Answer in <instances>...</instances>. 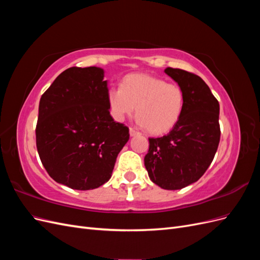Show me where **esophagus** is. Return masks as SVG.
I'll return each instance as SVG.
<instances>
[{"label":"esophagus","instance_id":"obj_1","mask_svg":"<svg viewBox=\"0 0 260 260\" xmlns=\"http://www.w3.org/2000/svg\"><path fill=\"white\" fill-rule=\"evenodd\" d=\"M129 133H130V137H135V136L140 135V132H138L137 130H135L133 128H130V129H129Z\"/></svg>","mask_w":260,"mask_h":260}]
</instances>
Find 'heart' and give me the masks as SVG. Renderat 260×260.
I'll use <instances>...</instances> for the list:
<instances>
[{
	"label": "heart",
	"instance_id": "1",
	"mask_svg": "<svg viewBox=\"0 0 260 260\" xmlns=\"http://www.w3.org/2000/svg\"><path fill=\"white\" fill-rule=\"evenodd\" d=\"M107 101L115 120L122 121L137 107L138 123L153 135H162L179 122L185 96L177 83L147 74H131L122 80L121 88L108 89Z\"/></svg>",
	"mask_w": 260,
	"mask_h": 260
}]
</instances>
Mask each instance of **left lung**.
Here are the masks:
<instances>
[{
    "mask_svg": "<svg viewBox=\"0 0 260 260\" xmlns=\"http://www.w3.org/2000/svg\"><path fill=\"white\" fill-rule=\"evenodd\" d=\"M184 91V109L167 136L151 138L144 165L148 177L165 190L196 182L214 159L220 141L219 103L201 77L182 69H165Z\"/></svg>",
    "mask_w": 260,
    "mask_h": 260,
    "instance_id": "1",
    "label": "left lung"
}]
</instances>
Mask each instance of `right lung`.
<instances>
[{
    "label": "right lung",
    "instance_id": "1",
    "mask_svg": "<svg viewBox=\"0 0 260 260\" xmlns=\"http://www.w3.org/2000/svg\"><path fill=\"white\" fill-rule=\"evenodd\" d=\"M107 91L104 69L72 67L41 96L37 148L57 183L86 191L111 179L129 129L109 114Z\"/></svg>",
    "mask_w": 260,
    "mask_h": 260
}]
</instances>
